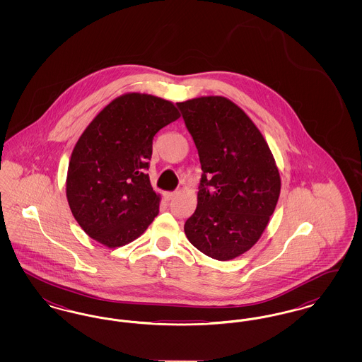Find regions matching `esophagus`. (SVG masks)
Here are the masks:
<instances>
[{
  "instance_id": "esophagus-1",
  "label": "esophagus",
  "mask_w": 362,
  "mask_h": 362,
  "mask_svg": "<svg viewBox=\"0 0 362 362\" xmlns=\"http://www.w3.org/2000/svg\"><path fill=\"white\" fill-rule=\"evenodd\" d=\"M176 191H173V192H164V198H165V201H171L175 197H176Z\"/></svg>"
}]
</instances>
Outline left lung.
<instances>
[{
    "instance_id": "8db88e82",
    "label": "left lung",
    "mask_w": 362,
    "mask_h": 362,
    "mask_svg": "<svg viewBox=\"0 0 362 362\" xmlns=\"http://www.w3.org/2000/svg\"><path fill=\"white\" fill-rule=\"evenodd\" d=\"M176 104L204 173L185 233L210 258H238L260 239L274 213L281 191L276 160L255 123L224 96Z\"/></svg>"
}]
</instances>
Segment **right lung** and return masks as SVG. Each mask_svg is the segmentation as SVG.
Segmentation results:
<instances>
[{"label": "right lung", "mask_w": 362, "mask_h": 362, "mask_svg": "<svg viewBox=\"0 0 362 362\" xmlns=\"http://www.w3.org/2000/svg\"><path fill=\"white\" fill-rule=\"evenodd\" d=\"M180 117L173 102L130 92L86 126L70 157L66 198L86 235L108 248L139 238L158 214L146 173L156 133Z\"/></svg>", "instance_id": "right-lung-1"}]
</instances>
